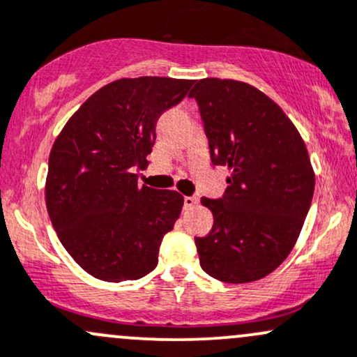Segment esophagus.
<instances>
[{"label":"esophagus","instance_id":"1","mask_svg":"<svg viewBox=\"0 0 357 357\" xmlns=\"http://www.w3.org/2000/svg\"><path fill=\"white\" fill-rule=\"evenodd\" d=\"M183 204H185V208L195 207V205L198 204V197H195V195H191V197H185V202H183Z\"/></svg>","mask_w":357,"mask_h":357}]
</instances>
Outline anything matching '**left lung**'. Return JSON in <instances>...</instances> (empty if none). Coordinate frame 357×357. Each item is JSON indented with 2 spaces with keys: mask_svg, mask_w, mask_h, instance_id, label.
<instances>
[{
  "mask_svg": "<svg viewBox=\"0 0 357 357\" xmlns=\"http://www.w3.org/2000/svg\"><path fill=\"white\" fill-rule=\"evenodd\" d=\"M190 97L212 164L231 169L222 197L202 198L213 226L195 238L200 267L222 282H253L286 260L305 224L314 191L306 145L284 111L243 82L204 78Z\"/></svg>",
  "mask_w": 357,
  "mask_h": 357,
  "instance_id": "8db88e82",
  "label": "left lung"
}]
</instances>
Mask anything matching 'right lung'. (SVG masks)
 <instances>
[{"mask_svg":"<svg viewBox=\"0 0 357 357\" xmlns=\"http://www.w3.org/2000/svg\"><path fill=\"white\" fill-rule=\"evenodd\" d=\"M193 80L121 78L97 90L56 138L46 205L65 250L106 282L137 280L159 261L164 236L183 208L178 191L138 186L160 114Z\"/></svg>","mask_w":357,"mask_h":357,"instance_id":"right-lung-1","label":"right lung"}]
</instances>
